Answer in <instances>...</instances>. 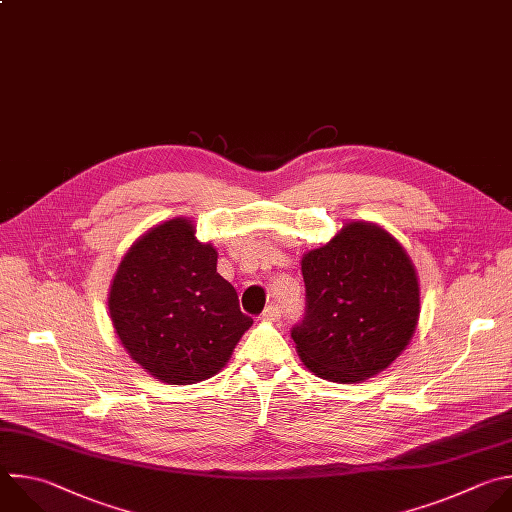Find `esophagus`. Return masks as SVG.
<instances>
[{
  "mask_svg": "<svg viewBox=\"0 0 512 512\" xmlns=\"http://www.w3.org/2000/svg\"><path fill=\"white\" fill-rule=\"evenodd\" d=\"M261 317H263L265 321H279V319H281V309H279V305L269 303V305L263 309Z\"/></svg>",
  "mask_w": 512,
  "mask_h": 512,
  "instance_id": "34e87169",
  "label": "esophagus"
}]
</instances>
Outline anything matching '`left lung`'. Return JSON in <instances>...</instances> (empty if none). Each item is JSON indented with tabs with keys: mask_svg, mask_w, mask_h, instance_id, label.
I'll use <instances>...</instances> for the list:
<instances>
[{
	"mask_svg": "<svg viewBox=\"0 0 512 512\" xmlns=\"http://www.w3.org/2000/svg\"><path fill=\"white\" fill-rule=\"evenodd\" d=\"M305 311L291 327L303 364L329 382H362L388 368L418 323L410 257L384 229L348 223L301 261Z\"/></svg>",
	"mask_w": 512,
	"mask_h": 512,
	"instance_id": "8db88e82",
	"label": "left lung"
}]
</instances>
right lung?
Wrapping results in <instances>:
<instances>
[{
	"label": "right lung",
	"instance_id": "add662e5",
	"mask_svg": "<svg viewBox=\"0 0 512 512\" xmlns=\"http://www.w3.org/2000/svg\"><path fill=\"white\" fill-rule=\"evenodd\" d=\"M108 307L132 360L177 386L215 376L253 323L187 219L156 225L128 249Z\"/></svg>",
	"mask_w": 512,
	"mask_h": 512
}]
</instances>
